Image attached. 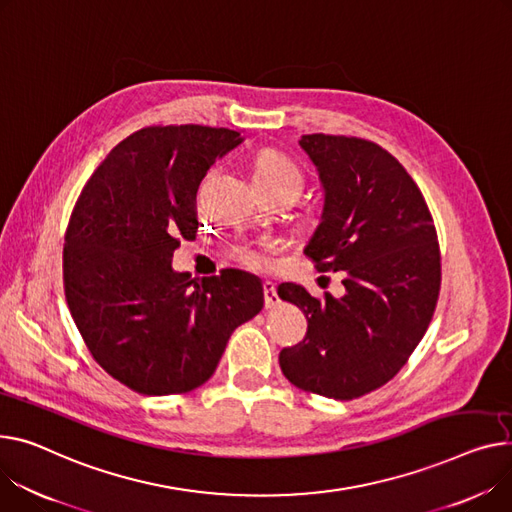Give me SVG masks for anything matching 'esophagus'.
<instances>
[{
    "label": "esophagus",
    "mask_w": 512,
    "mask_h": 512,
    "mask_svg": "<svg viewBox=\"0 0 512 512\" xmlns=\"http://www.w3.org/2000/svg\"><path fill=\"white\" fill-rule=\"evenodd\" d=\"M263 296H265V309H274L280 304V296L274 282H263Z\"/></svg>",
    "instance_id": "obj_1"
}]
</instances>
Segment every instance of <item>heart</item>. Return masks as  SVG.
Wrapping results in <instances>:
<instances>
[{
	"mask_svg": "<svg viewBox=\"0 0 512 512\" xmlns=\"http://www.w3.org/2000/svg\"><path fill=\"white\" fill-rule=\"evenodd\" d=\"M253 181L255 185H282L302 191V175L286 156L274 150H263L253 166ZM236 257L241 259L245 265H259L261 257L251 249H238Z\"/></svg>",
	"mask_w": 512,
	"mask_h": 512,
	"instance_id": "heart-1",
	"label": "heart"
}]
</instances>
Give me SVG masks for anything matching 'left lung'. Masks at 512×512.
<instances>
[{
	"label": "left lung",
	"mask_w": 512,
	"mask_h": 512,
	"mask_svg": "<svg viewBox=\"0 0 512 512\" xmlns=\"http://www.w3.org/2000/svg\"><path fill=\"white\" fill-rule=\"evenodd\" d=\"M298 144L323 185L321 222L304 253L319 271H342L346 292L278 288L309 321L280 366L298 389L348 401L391 381L424 337L440 290L436 230L422 191L381 146L325 133Z\"/></svg>",
	"instance_id": "8db88e82"
}]
</instances>
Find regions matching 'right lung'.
Wrapping results in <instances>:
<instances>
[{"mask_svg":"<svg viewBox=\"0 0 512 512\" xmlns=\"http://www.w3.org/2000/svg\"><path fill=\"white\" fill-rule=\"evenodd\" d=\"M241 142L226 127H144L76 201L63 247L67 306L94 360L131 391L203 385L232 331L263 309V286L247 271L191 280L170 263L179 238H195L201 179Z\"/></svg>","mask_w":512,"mask_h":512,"instance_id":"add662e5","label":"right lung"}]
</instances>
